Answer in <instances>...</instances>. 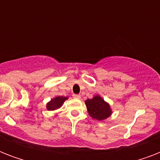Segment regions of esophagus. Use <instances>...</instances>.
<instances>
[{"mask_svg":"<svg viewBox=\"0 0 160 160\" xmlns=\"http://www.w3.org/2000/svg\"><path fill=\"white\" fill-rule=\"evenodd\" d=\"M73 97L75 98V99H80V95H75V94H74V95H73Z\"/></svg>","mask_w":160,"mask_h":160,"instance_id":"esophagus-1","label":"esophagus"}]
</instances>
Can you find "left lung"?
<instances>
[{
	"instance_id": "obj_1",
	"label": "left lung",
	"mask_w": 160,
	"mask_h": 160,
	"mask_svg": "<svg viewBox=\"0 0 160 160\" xmlns=\"http://www.w3.org/2000/svg\"><path fill=\"white\" fill-rule=\"evenodd\" d=\"M85 105L90 116L96 120H104L112 114V109L109 103L105 101L100 95H95L92 99L85 100Z\"/></svg>"
}]
</instances>
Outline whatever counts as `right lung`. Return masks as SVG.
I'll use <instances>...</instances> for the list:
<instances>
[{"instance_id": "add662e5", "label": "right lung", "mask_w": 160, "mask_h": 160, "mask_svg": "<svg viewBox=\"0 0 160 160\" xmlns=\"http://www.w3.org/2000/svg\"><path fill=\"white\" fill-rule=\"evenodd\" d=\"M68 97L64 96H56V97L51 99L47 104H46V109L48 110H55V109H60L62 106L63 103L67 100Z\"/></svg>"}]
</instances>
